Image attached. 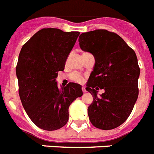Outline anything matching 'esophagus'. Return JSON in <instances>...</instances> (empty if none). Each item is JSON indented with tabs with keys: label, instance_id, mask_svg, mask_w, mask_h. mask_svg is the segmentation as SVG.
Listing matches in <instances>:
<instances>
[{
	"label": "esophagus",
	"instance_id": "obj_1",
	"mask_svg": "<svg viewBox=\"0 0 154 154\" xmlns=\"http://www.w3.org/2000/svg\"><path fill=\"white\" fill-rule=\"evenodd\" d=\"M82 92H83V93H86V88H85L84 86H82Z\"/></svg>",
	"mask_w": 154,
	"mask_h": 154
}]
</instances>
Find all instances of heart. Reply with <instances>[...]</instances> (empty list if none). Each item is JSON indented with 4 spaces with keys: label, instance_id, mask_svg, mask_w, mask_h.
<instances>
[{
    "label": "heart",
    "instance_id": "b5f03b06",
    "mask_svg": "<svg viewBox=\"0 0 154 154\" xmlns=\"http://www.w3.org/2000/svg\"><path fill=\"white\" fill-rule=\"evenodd\" d=\"M70 79L72 81H74L75 82H79V83L83 82V80H84L82 75H80L78 72H72V73H71L70 74Z\"/></svg>",
    "mask_w": 154,
    "mask_h": 154
}]
</instances>
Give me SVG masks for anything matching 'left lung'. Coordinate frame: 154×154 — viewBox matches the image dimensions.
Wrapping results in <instances>:
<instances>
[{
  "instance_id": "8db88e82",
  "label": "left lung",
  "mask_w": 154,
  "mask_h": 154,
  "mask_svg": "<svg viewBox=\"0 0 154 154\" xmlns=\"http://www.w3.org/2000/svg\"><path fill=\"white\" fill-rule=\"evenodd\" d=\"M79 42L95 59L86 87L94 99L87 109L89 119L95 128L114 129L126 121L138 99L136 54L121 37L106 30L82 33ZM99 88L105 92L97 96Z\"/></svg>"
}]
</instances>
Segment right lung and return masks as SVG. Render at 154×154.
Masks as SVG:
<instances>
[{
  "instance_id": "obj_1",
  "label": "right lung",
  "mask_w": 154,
  "mask_h": 154,
  "mask_svg": "<svg viewBox=\"0 0 154 154\" xmlns=\"http://www.w3.org/2000/svg\"><path fill=\"white\" fill-rule=\"evenodd\" d=\"M79 32L44 28L23 45L16 76L19 94L26 114L37 127L45 131L61 128L68 120V109L82 95V86L69 82L58 88L56 79Z\"/></svg>"
}]
</instances>
